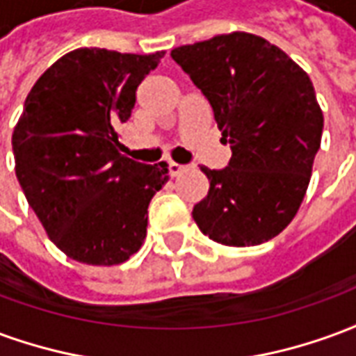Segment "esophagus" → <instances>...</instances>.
<instances>
[{
	"label": "esophagus",
	"instance_id": "obj_1",
	"mask_svg": "<svg viewBox=\"0 0 356 356\" xmlns=\"http://www.w3.org/2000/svg\"><path fill=\"white\" fill-rule=\"evenodd\" d=\"M168 170H170L171 177H175V175H179L181 171L185 170V165H181V163H175V162H170L168 163Z\"/></svg>",
	"mask_w": 356,
	"mask_h": 356
}]
</instances>
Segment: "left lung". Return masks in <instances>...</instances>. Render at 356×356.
<instances>
[{
  "label": "left lung",
  "instance_id": "8db88e82",
  "mask_svg": "<svg viewBox=\"0 0 356 356\" xmlns=\"http://www.w3.org/2000/svg\"><path fill=\"white\" fill-rule=\"evenodd\" d=\"M171 58L213 110L227 168L200 170L208 196L193 209L198 229L225 246H257L290 225L305 196L324 118L313 81L282 49L234 32L183 45Z\"/></svg>",
  "mask_w": 356,
  "mask_h": 356
}]
</instances>
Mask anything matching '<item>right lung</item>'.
Wrapping results in <instances>:
<instances>
[{
	"label": "right lung",
	"instance_id": "1",
	"mask_svg": "<svg viewBox=\"0 0 356 356\" xmlns=\"http://www.w3.org/2000/svg\"><path fill=\"white\" fill-rule=\"evenodd\" d=\"M165 53L80 47L51 65L28 93L13 133L15 171L30 208L70 259L118 265L147 236L148 204L168 183L165 162L120 154L139 83Z\"/></svg>",
	"mask_w": 356,
	"mask_h": 356
}]
</instances>
